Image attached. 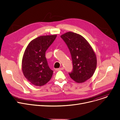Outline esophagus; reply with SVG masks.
Returning <instances> with one entry per match:
<instances>
[{"label":"esophagus","mask_w":120,"mask_h":120,"mask_svg":"<svg viewBox=\"0 0 120 120\" xmlns=\"http://www.w3.org/2000/svg\"><path fill=\"white\" fill-rule=\"evenodd\" d=\"M63 69H64V68H63V67H61V68H60L56 69L55 70H56V71H60V70H62Z\"/></svg>","instance_id":"34e87169"}]
</instances>
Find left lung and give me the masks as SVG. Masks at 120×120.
Listing matches in <instances>:
<instances>
[{
	"mask_svg": "<svg viewBox=\"0 0 120 120\" xmlns=\"http://www.w3.org/2000/svg\"><path fill=\"white\" fill-rule=\"evenodd\" d=\"M60 37L71 54L73 69L69 73L70 77L77 83L84 82L93 75L95 71L97 59L94 50L80 34L69 31Z\"/></svg>",
	"mask_w": 120,
	"mask_h": 120,
	"instance_id": "1",
	"label": "left lung"
}]
</instances>
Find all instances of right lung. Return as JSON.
Instances as JSON below:
<instances>
[{"instance_id":"obj_1","label":"right lung","mask_w":120,"mask_h":120,"mask_svg":"<svg viewBox=\"0 0 120 120\" xmlns=\"http://www.w3.org/2000/svg\"><path fill=\"white\" fill-rule=\"evenodd\" d=\"M57 35L41 36L32 40L24 52L22 69L27 80L37 86H42L51 79L53 71L49 68L45 52Z\"/></svg>"}]
</instances>
